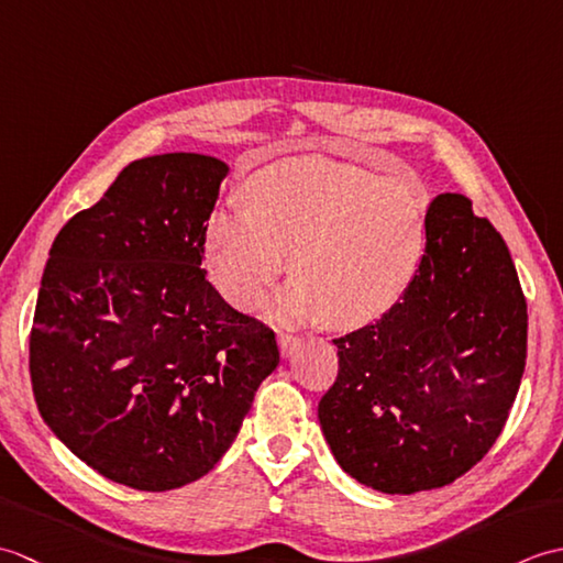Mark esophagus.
I'll list each match as a JSON object with an SVG mask.
<instances>
[{"label":"esophagus","mask_w":563,"mask_h":563,"mask_svg":"<svg viewBox=\"0 0 563 563\" xmlns=\"http://www.w3.org/2000/svg\"><path fill=\"white\" fill-rule=\"evenodd\" d=\"M278 345H280L283 357H288L297 349V345H300V341H297L295 336H288V333H278Z\"/></svg>","instance_id":"obj_1"}]
</instances>
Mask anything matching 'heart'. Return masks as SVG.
Returning a JSON list of instances; mask_svg holds the SVG:
<instances>
[{
	"label": "heart",
	"mask_w": 563,
	"mask_h": 563,
	"mask_svg": "<svg viewBox=\"0 0 563 563\" xmlns=\"http://www.w3.org/2000/svg\"><path fill=\"white\" fill-rule=\"evenodd\" d=\"M206 224V268L227 302L254 307L288 268L273 305L285 321L357 329L397 307L423 266L430 194L329 157H292L246 181Z\"/></svg>",
	"instance_id": "1"
}]
</instances>
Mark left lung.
Segmentation results:
<instances>
[{"mask_svg":"<svg viewBox=\"0 0 563 563\" xmlns=\"http://www.w3.org/2000/svg\"><path fill=\"white\" fill-rule=\"evenodd\" d=\"M333 343L319 426L341 470L382 494L452 484L492 450L525 373L528 305L504 236L440 194L409 292Z\"/></svg>","mask_w":563,"mask_h":563,"instance_id":"8db88e82","label":"left lung"}]
</instances>
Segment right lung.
<instances>
[{
  "instance_id": "1",
  "label": "right lung",
  "mask_w": 563,
  "mask_h": 563,
  "mask_svg": "<svg viewBox=\"0 0 563 563\" xmlns=\"http://www.w3.org/2000/svg\"><path fill=\"white\" fill-rule=\"evenodd\" d=\"M227 174L196 152L128 164L59 230L43 271L35 404L67 450L137 492L206 476L280 363L275 333L227 305L202 268Z\"/></svg>"
}]
</instances>
